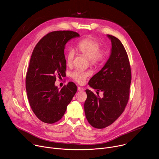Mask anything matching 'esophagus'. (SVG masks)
Masks as SVG:
<instances>
[{
  "mask_svg": "<svg viewBox=\"0 0 159 159\" xmlns=\"http://www.w3.org/2000/svg\"><path fill=\"white\" fill-rule=\"evenodd\" d=\"M77 90H79V91H83V90H84V88H82V87L79 86V87H77Z\"/></svg>",
  "mask_w": 159,
  "mask_h": 159,
  "instance_id": "34e87169",
  "label": "esophagus"
}]
</instances>
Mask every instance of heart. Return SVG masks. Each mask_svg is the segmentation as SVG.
<instances>
[{"label": "heart", "mask_w": 159, "mask_h": 159, "mask_svg": "<svg viewBox=\"0 0 159 159\" xmlns=\"http://www.w3.org/2000/svg\"><path fill=\"white\" fill-rule=\"evenodd\" d=\"M101 43L98 39L93 37L85 38L77 44L76 50L79 54L88 58L90 65L94 66H100L104 61L108 51L105 47H101ZM75 52L70 50L66 55V61L68 65H71L74 59ZM89 72L80 70H76L71 74V77L79 84L85 82L89 77Z\"/></svg>", "instance_id": "1"}]
</instances>
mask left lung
Segmentation results:
<instances>
[{
  "label": "left lung",
  "instance_id": "obj_1",
  "mask_svg": "<svg viewBox=\"0 0 159 159\" xmlns=\"http://www.w3.org/2000/svg\"><path fill=\"white\" fill-rule=\"evenodd\" d=\"M112 43L110 57L102 69L94 75L89 85L103 92L101 98L86 89L84 111L89 124L98 129L114 123L125 109L129 98L131 67L126 51L117 38L108 34Z\"/></svg>",
  "mask_w": 159,
  "mask_h": 159
}]
</instances>
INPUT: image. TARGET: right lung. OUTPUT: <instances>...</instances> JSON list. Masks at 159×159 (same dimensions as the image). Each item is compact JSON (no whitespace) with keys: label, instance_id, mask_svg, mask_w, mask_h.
I'll return each instance as SVG.
<instances>
[{"label":"right lung","instance_id":"1","mask_svg":"<svg viewBox=\"0 0 159 159\" xmlns=\"http://www.w3.org/2000/svg\"><path fill=\"white\" fill-rule=\"evenodd\" d=\"M79 36L72 31H55L43 36L34 47L26 77V89L32 111L41 121L52 124L64 115L77 87L72 82L59 90L56 78L66 72L65 45Z\"/></svg>","mask_w":159,"mask_h":159}]
</instances>
